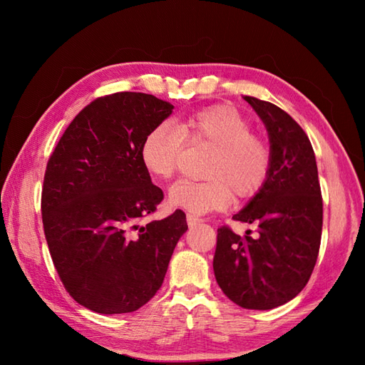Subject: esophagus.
Returning a JSON list of instances; mask_svg holds the SVG:
<instances>
[{
    "mask_svg": "<svg viewBox=\"0 0 365 365\" xmlns=\"http://www.w3.org/2000/svg\"><path fill=\"white\" fill-rule=\"evenodd\" d=\"M202 221H204V220L197 218V216H195V215H188V216H187V222H188V226H190V227L196 226V224H200Z\"/></svg>",
    "mask_w": 365,
    "mask_h": 365,
    "instance_id": "esophagus-1",
    "label": "esophagus"
}]
</instances>
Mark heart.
<instances>
[{"instance_id": "heart-1", "label": "heart", "mask_w": 365, "mask_h": 365, "mask_svg": "<svg viewBox=\"0 0 365 365\" xmlns=\"http://www.w3.org/2000/svg\"><path fill=\"white\" fill-rule=\"evenodd\" d=\"M207 145L213 153L205 168L207 180H180L169 190V204L202 215L226 208L232 197L251 199L265 187L271 169V149L252 133L243 114L216 105L185 115L177 127L160 123L145 135L141 158L155 177L168 180L180 168L185 147Z\"/></svg>"}]
</instances>
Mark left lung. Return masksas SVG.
I'll return each mask as SVG.
<instances>
[{"mask_svg":"<svg viewBox=\"0 0 365 365\" xmlns=\"http://www.w3.org/2000/svg\"><path fill=\"white\" fill-rule=\"evenodd\" d=\"M271 143L268 180L235 221L255 230L218 229L213 269L224 294L245 309L267 311L304 289L322 242L323 199L315 153L297 120L281 108L245 96Z\"/></svg>","mask_w":365,"mask_h":365,"instance_id":"obj_1","label":"left lung"}]
</instances>
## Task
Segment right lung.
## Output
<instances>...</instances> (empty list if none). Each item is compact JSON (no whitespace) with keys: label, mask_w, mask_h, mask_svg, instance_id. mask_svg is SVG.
<instances>
[{"label":"right lung","mask_w":365,"mask_h":365,"mask_svg":"<svg viewBox=\"0 0 365 365\" xmlns=\"http://www.w3.org/2000/svg\"><path fill=\"white\" fill-rule=\"evenodd\" d=\"M173 105L143 92L98 97L75 115L46 163L42 222L67 293L98 314L149 302L187 232L175 210L147 221L163 200L141 158L145 135Z\"/></svg>","instance_id":"add662e5"}]
</instances>
